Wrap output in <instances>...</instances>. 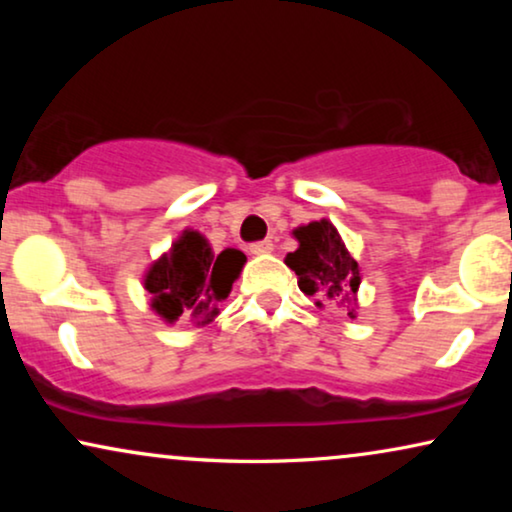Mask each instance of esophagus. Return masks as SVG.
<instances>
[{"label": "esophagus", "mask_w": 512, "mask_h": 512, "mask_svg": "<svg viewBox=\"0 0 512 512\" xmlns=\"http://www.w3.org/2000/svg\"><path fill=\"white\" fill-rule=\"evenodd\" d=\"M249 251H251V254H254V256H263V254H270V251H272V242H270V240H263V242H254V244H251V247H249Z\"/></svg>", "instance_id": "esophagus-1"}]
</instances>
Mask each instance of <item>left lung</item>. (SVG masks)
Masks as SVG:
<instances>
[{
  "mask_svg": "<svg viewBox=\"0 0 512 512\" xmlns=\"http://www.w3.org/2000/svg\"><path fill=\"white\" fill-rule=\"evenodd\" d=\"M293 237L298 249L286 256V265L298 275L300 291L317 298V307H324V300H335L354 319L361 270L333 223L312 221L293 230Z\"/></svg>",
  "mask_w": 512,
  "mask_h": 512,
  "instance_id": "left-lung-1",
  "label": "left lung"
}]
</instances>
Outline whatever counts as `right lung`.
<instances>
[{
    "label": "right lung",
    "mask_w": 512,
    "mask_h": 512,
    "mask_svg": "<svg viewBox=\"0 0 512 512\" xmlns=\"http://www.w3.org/2000/svg\"><path fill=\"white\" fill-rule=\"evenodd\" d=\"M244 261L242 251L223 249L214 254L205 235L184 230L172 249L146 270L144 289L151 296V310L167 324L179 317L198 326L209 324L240 277Z\"/></svg>",
    "instance_id": "1"
}]
</instances>
